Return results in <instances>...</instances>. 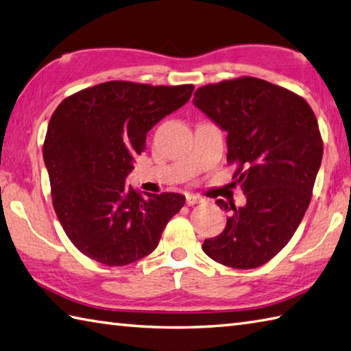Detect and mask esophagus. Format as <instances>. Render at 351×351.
Instances as JSON below:
<instances>
[{"mask_svg":"<svg viewBox=\"0 0 351 351\" xmlns=\"http://www.w3.org/2000/svg\"><path fill=\"white\" fill-rule=\"evenodd\" d=\"M202 202V199L197 197V196H193V195H187V197H185V204H187L189 206H193V205H197Z\"/></svg>","mask_w":351,"mask_h":351,"instance_id":"esophagus-1","label":"esophagus"}]
</instances>
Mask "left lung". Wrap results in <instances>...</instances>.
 Segmentation results:
<instances>
[{"label":"left lung","instance_id":"1","mask_svg":"<svg viewBox=\"0 0 351 351\" xmlns=\"http://www.w3.org/2000/svg\"><path fill=\"white\" fill-rule=\"evenodd\" d=\"M195 106L228 132V162L241 184L244 206L229 211L226 228L205 240L208 256L249 270L285 247L306 213L323 158L317 117L300 95L255 77L199 87Z\"/></svg>","mask_w":351,"mask_h":351}]
</instances>
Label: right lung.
I'll return each instance as SVG.
<instances>
[{
	"label": "right lung",
	"instance_id": "add662e5",
	"mask_svg": "<svg viewBox=\"0 0 351 351\" xmlns=\"http://www.w3.org/2000/svg\"><path fill=\"white\" fill-rule=\"evenodd\" d=\"M193 84L107 81L73 93L51 116L43 141L52 206L83 255L122 267L154 252L185 197L141 195L125 184L146 134L182 107Z\"/></svg>",
	"mask_w": 351,
	"mask_h": 351
}]
</instances>
